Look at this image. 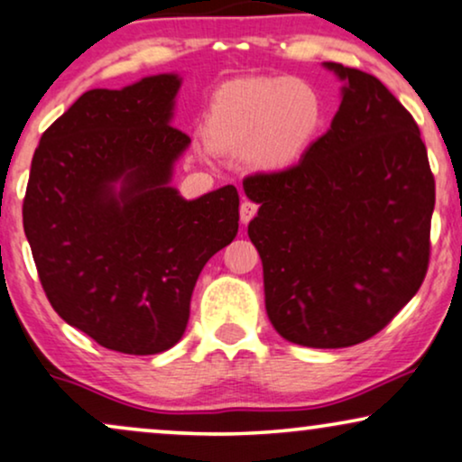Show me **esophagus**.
<instances>
[{
    "mask_svg": "<svg viewBox=\"0 0 462 462\" xmlns=\"http://www.w3.org/2000/svg\"><path fill=\"white\" fill-rule=\"evenodd\" d=\"M255 213H257V205H255V202H251V200L245 199V200L241 202V224H249V221L254 219Z\"/></svg>",
    "mask_w": 462,
    "mask_h": 462,
    "instance_id": "34e87169",
    "label": "esophagus"
}]
</instances>
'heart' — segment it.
<instances>
[{
	"mask_svg": "<svg viewBox=\"0 0 462 462\" xmlns=\"http://www.w3.org/2000/svg\"><path fill=\"white\" fill-rule=\"evenodd\" d=\"M321 120V97L302 79H236L213 95L207 139L224 152L247 147L251 162L257 167L279 169L300 158Z\"/></svg>",
	"mask_w": 462,
	"mask_h": 462,
	"instance_id": "heart-1",
	"label": "heart"
}]
</instances>
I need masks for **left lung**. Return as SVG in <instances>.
<instances>
[{"mask_svg": "<svg viewBox=\"0 0 462 462\" xmlns=\"http://www.w3.org/2000/svg\"><path fill=\"white\" fill-rule=\"evenodd\" d=\"M344 79L329 131L298 164L243 180L260 205L249 238L266 312L293 344L365 342L420 289L431 255L435 180L411 114L370 73Z\"/></svg>", "mask_w": 462, "mask_h": 462, "instance_id": "left-lung-1", "label": "left lung"}]
</instances>
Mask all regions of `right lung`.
<instances>
[{"instance_id": "add662e5", "label": "right lung", "mask_w": 462, "mask_h": 462, "mask_svg": "<svg viewBox=\"0 0 462 462\" xmlns=\"http://www.w3.org/2000/svg\"><path fill=\"white\" fill-rule=\"evenodd\" d=\"M180 86L160 73L84 92L31 160L23 226L48 302L125 355L181 340L199 274L238 232L235 186L196 200L171 188L189 145L171 126Z\"/></svg>"}]
</instances>
